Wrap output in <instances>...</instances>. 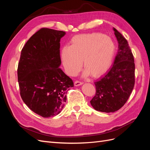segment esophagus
I'll list each match as a JSON object with an SVG mask.
<instances>
[{"mask_svg": "<svg viewBox=\"0 0 150 150\" xmlns=\"http://www.w3.org/2000/svg\"><path fill=\"white\" fill-rule=\"evenodd\" d=\"M83 84V83L81 82V81H76L74 82V86H80Z\"/></svg>", "mask_w": 150, "mask_h": 150, "instance_id": "esophagus-1", "label": "esophagus"}]
</instances>
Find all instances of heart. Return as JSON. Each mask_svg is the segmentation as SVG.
<instances>
[{"mask_svg":"<svg viewBox=\"0 0 150 150\" xmlns=\"http://www.w3.org/2000/svg\"><path fill=\"white\" fill-rule=\"evenodd\" d=\"M116 46L108 36L101 33L76 35L71 40V46L61 49V57L67 74L75 76L82 66L84 76H100L110 69L114 59Z\"/></svg>","mask_w":150,"mask_h":150,"instance_id":"heart-1","label":"heart"}]
</instances>
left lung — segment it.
<instances>
[{"label": "left lung", "instance_id": "left-lung-1", "mask_svg": "<svg viewBox=\"0 0 150 150\" xmlns=\"http://www.w3.org/2000/svg\"><path fill=\"white\" fill-rule=\"evenodd\" d=\"M118 51L110 70L96 82V94L91 100L96 111L112 112L128 101L135 83L134 57L127 40L115 28Z\"/></svg>", "mask_w": 150, "mask_h": 150}]
</instances>
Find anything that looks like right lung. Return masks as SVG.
Returning a JSON list of instances; mask_svg holds the SVG:
<instances>
[{
	"instance_id": "1",
	"label": "right lung",
	"mask_w": 150,
	"mask_h": 150,
	"mask_svg": "<svg viewBox=\"0 0 150 150\" xmlns=\"http://www.w3.org/2000/svg\"><path fill=\"white\" fill-rule=\"evenodd\" d=\"M65 32L41 28L31 36L21 54L17 78L22 100L43 117L59 114L72 80L59 67L60 40Z\"/></svg>"
}]
</instances>
